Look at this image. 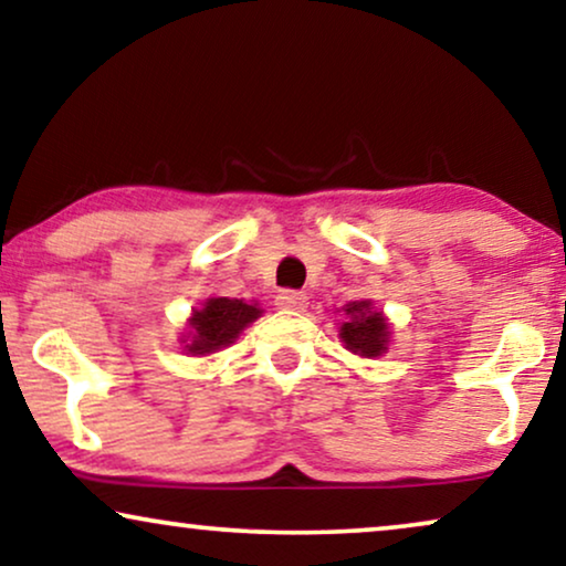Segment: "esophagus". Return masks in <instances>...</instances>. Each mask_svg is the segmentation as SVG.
I'll use <instances>...</instances> for the list:
<instances>
[{
  "label": "esophagus",
  "instance_id": "obj_1",
  "mask_svg": "<svg viewBox=\"0 0 566 566\" xmlns=\"http://www.w3.org/2000/svg\"><path fill=\"white\" fill-rule=\"evenodd\" d=\"M306 293L301 291H281L275 296V306L289 308V312H301V308H306Z\"/></svg>",
  "mask_w": 566,
  "mask_h": 566
}]
</instances>
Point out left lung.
Listing matches in <instances>:
<instances>
[{"label":"left lung","mask_w":566,"mask_h":566,"mask_svg":"<svg viewBox=\"0 0 566 566\" xmlns=\"http://www.w3.org/2000/svg\"><path fill=\"white\" fill-rule=\"evenodd\" d=\"M345 322L339 327L345 347L363 358H378L389 345V324L376 312L370 301H353L345 308Z\"/></svg>","instance_id":"left-lung-1"}]
</instances>
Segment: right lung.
I'll return each mask as SVG.
<instances>
[{"label": "right lung", "instance_id": "right-lung-1", "mask_svg": "<svg viewBox=\"0 0 566 566\" xmlns=\"http://www.w3.org/2000/svg\"><path fill=\"white\" fill-rule=\"evenodd\" d=\"M262 314L258 304H247L242 298H208L203 308H196L190 316L188 339H182L190 355H208L234 343L247 324Z\"/></svg>", "mask_w": 566, "mask_h": 566}]
</instances>
